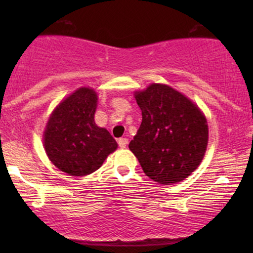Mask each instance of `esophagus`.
Wrapping results in <instances>:
<instances>
[{"label": "esophagus", "instance_id": "1", "mask_svg": "<svg viewBox=\"0 0 253 253\" xmlns=\"http://www.w3.org/2000/svg\"><path fill=\"white\" fill-rule=\"evenodd\" d=\"M127 138H120L119 140H117V143H119V146L121 148H126V146L127 145Z\"/></svg>", "mask_w": 253, "mask_h": 253}]
</instances>
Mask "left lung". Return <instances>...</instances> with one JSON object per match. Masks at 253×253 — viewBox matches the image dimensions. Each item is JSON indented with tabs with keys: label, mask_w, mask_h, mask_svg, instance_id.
<instances>
[{
	"label": "left lung",
	"mask_w": 253,
	"mask_h": 253,
	"mask_svg": "<svg viewBox=\"0 0 253 253\" xmlns=\"http://www.w3.org/2000/svg\"><path fill=\"white\" fill-rule=\"evenodd\" d=\"M143 121L129 148L145 174L160 184L188 177L202 162L209 141L205 116L195 103L167 85L136 93Z\"/></svg>",
	"instance_id": "1"
}]
</instances>
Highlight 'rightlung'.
<instances>
[{"label":"right lung","instance_id":"1","mask_svg":"<svg viewBox=\"0 0 253 253\" xmlns=\"http://www.w3.org/2000/svg\"><path fill=\"white\" fill-rule=\"evenodd\" d=\"M98 96L82 87L61 102L44 131V150L50 161L72 176L92 174L117 148L108 131L94 123Z\"/></svg>","mask_w":253,"mask_h":253}]
</instances>
